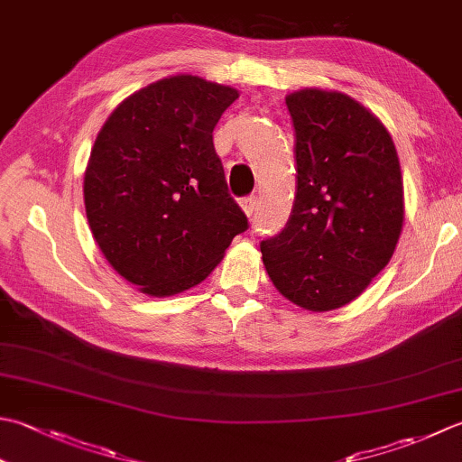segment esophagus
Instances as JSON below:
<instances>
[{
    "instance_id": "esophagus-1",
    "label": "esophagus",
    "mask_w": 462,
    "mask_h": 462,
    "mask_svg": "<svg viewBox=\"0 0 462 462\" xmlns=\"http://www.w3.org/2000/svg\"><path fill=\"white\" fill-rule=\"evenodd\" d=\"M240 206H242L244 214H246V216H252V214H254V210H256V206H258L256 196H246V198H242V200H240Z\"/></svg>"
}]
</instances>
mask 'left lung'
<instances>
[{
  "label": "left lung",
  "mask_w": 462,
  "mask_h": 462,
  "mask_svg": "<svg viewBox=\"0 0 462 462\" xmlns=\"http://www.w3.org/2000/svg\"><path fill=\"white\" fill-rule=\"evenodd\" d=\"M296 198L284 230L262 240L276 291L312 312L340 309L391 262L404 222L399 156L378 117L346 94L286 96Z\"/></svg>",
  "instance_id": "1"
}]
</instances>
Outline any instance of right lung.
Here are the masks:
<instances>
[{"mask_svg":"<svg viewBox=\"0 0 462 462\" xmlns=\"http://www.w3.org/2000/svg\"><path fill=\"white\" fill-rule=\"evenodd\" d=\"M236 97L198 76L164 78L125 97L97 134L84 176L89 230L143 294L200 284L248 228L212 142Z\"/></svg>","mask_w":462,"mask_h":462,"instance_id":"1","label":"right lung"}]
</instances>
